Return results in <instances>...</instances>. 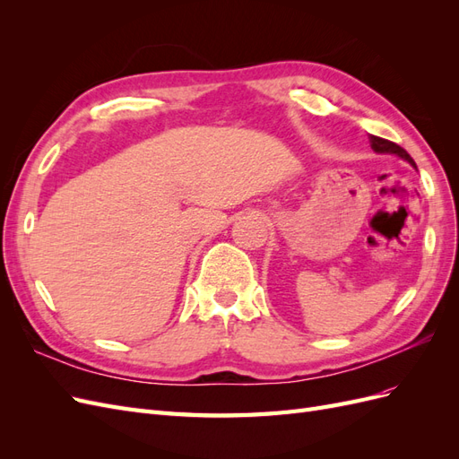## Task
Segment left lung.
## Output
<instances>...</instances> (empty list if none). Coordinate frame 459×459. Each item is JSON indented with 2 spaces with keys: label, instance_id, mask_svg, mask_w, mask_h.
I'll return each mask as SVG.
<instances>
[{
  "label": "left lung",
  "instance_id": "1",
  "mask_svg": "<svg viewBox=\"0 0 459 459\" xmlns=\"http://www.w3.org/2000/svg\"><path fill=\"white\" fill-rule=\"evenodd\" d=\"M369 143H371V149L375 152H388V155H398L400 159L408 160L411 166H415L413 159L408 155L406 149H402L400 145L388 142V140H383V137H377V135H369Z\"/></svg>",
  "mask_w": 459,
  "mask_h": 459
}]
</instances>
